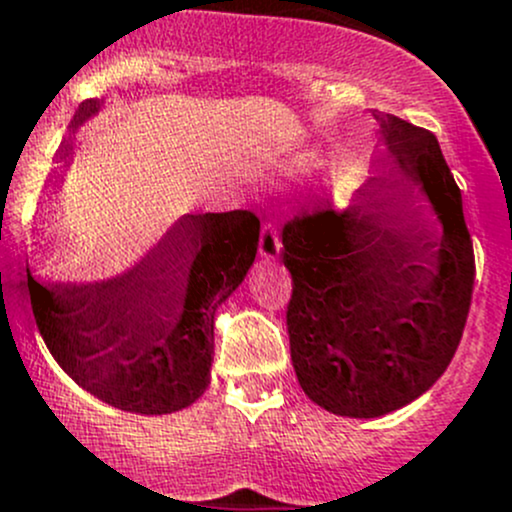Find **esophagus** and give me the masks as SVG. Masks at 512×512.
Returning a JSON list of instances; mask_svg holds the SVG:
<instances>
[{
    "mask_svg": "<svg viewBox=\"0 0 512 512\" xmlns=\"http://www.w3.org/2000/svg\"><path fill=\"white\" fill-rule=\"evenodd\" d=\"M258 254L266 261H273L281 254V239H278V231L271 224H266L261 229V239H258Z\"/></svg>",
    "mask_w": 512,
    "mask_h": 512,
    "instance_id": "1",
    "label": "esophagus"
}]
</instances>
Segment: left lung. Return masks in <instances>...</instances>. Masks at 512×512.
I'll list each match as a JSON object with an SVG mask.
<instances>
[{
    "instance_id": "1",
    "label": "left lung",
    "mask_w": 512,
    "mask_h": 512,
    "mask_svg": "<svg viewBox=\"0 0 512 512\" xmlns=\"http://www.w3.org/2000/svg\"><path fill=\"white\" fill-rule=\"evenodd\" d=\"M374 118L389 155L374 162L360 202L293 217L281 251L293 278L295 377L318 407L355 419L407 407L446 372L476 278L461 189L436 135L397 115ZM402 178L420 184L441 235L423 224Z\"/></svg>"
}]
</instances>
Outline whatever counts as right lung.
<instances>
[{
	"label": "right lung",
	"instance_id": "obj_1",
	"mask_svg": "<svg viewBox=\"0 0 512 512\" xmlns=\"http://www.w3.org/2000/svg\"><path fill=\"white\" fill-rule=\"evenodd\" d=\"M96 110L98 100L83 103L76 125ZM258 231L246 209L187 214L110 281L44 286L26 268L36 328L61 370L110 407L179 412L207 389L214 315L249 273Z\"/></svg>",
	"mask_w": 512,
	"mask_h": 512
}]
</instances>
